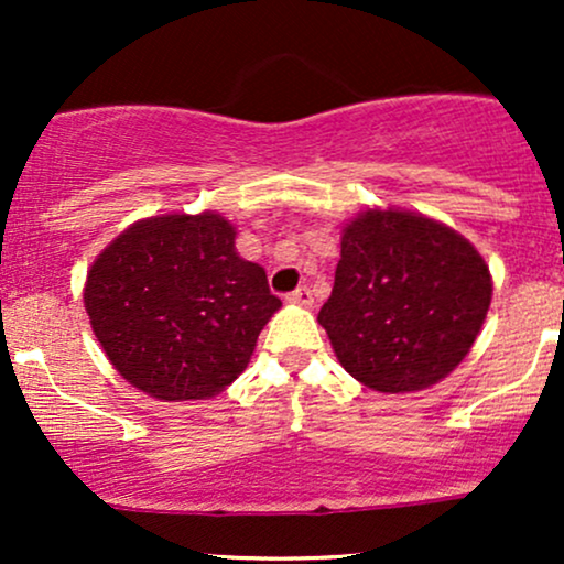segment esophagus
Returning <instances> with one entry per match:
<instances>
[{
    "label": "esophagus",
    "instance_id": "esophagus-1",
    "mask_svg": "<svg viewBox=\"0 0 564 564\" xmlns=\"http://www.w3.org/2000/svg\"><path fill=\"white\" fill-rule=\"evenodd\" d=\"M286 300L291 304H302V307H310V304H313V291H310L307 286H300V289L289 291Z\"/></svg>",
    "mask_w": 564,
    "mask_h": 564
}]
</instances>
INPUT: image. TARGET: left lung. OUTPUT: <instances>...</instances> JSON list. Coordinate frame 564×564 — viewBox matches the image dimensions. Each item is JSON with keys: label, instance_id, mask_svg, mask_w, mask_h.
Wrapping results in <instances>:
<instances>
[{"label": "left lung", "instance_id": "1", "mask_svg": "<svg viewBox=\"0 0 564 564\" xmlns=\"http://www.w3.org/2000/svg\"><path fill=\"white\" fill-rule=\"evenodd\" d=\"M490 294L467 238L413 212L371 209L345 228L318 323L347 373L377 392H413L462 364Z\"/></svg>", "mask_w": 564, "mask_h": 564}]
</instances>
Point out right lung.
<instances>
[{
    "label": "right lung",
    "instance_id": "right-lung-1",
    "mask_svg": "<svg viewBox=\"0 0 564 564\" xmlns=\"http://www.w3.org/2000/svg\"><path fill=\"white\" fill-rule=\"evenodd\" d=\"M93 332L129 384L200 400L238 379L281 307L264 268L241 260L228 219L151 217L97 257L84 289Z\"/></svg>",
    "mask_w": 564,
    "mask_h": 564
}]
</instances>
